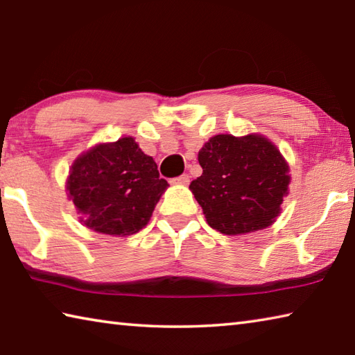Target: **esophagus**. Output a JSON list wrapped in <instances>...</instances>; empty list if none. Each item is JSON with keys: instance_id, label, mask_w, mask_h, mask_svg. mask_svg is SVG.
Masks as SVG:
<instances>
[{"instance_id": "obj_1", "label": "esophagus", "mask_w": 355, "mask_h": 355, "mask_svg": "<svg viewBox=\"0 0 355 355\" xmlns=\"http://www.w3.org/2000/svg\"><path fill=\"white\" fill-rule=\"evenodd\" d=\"M189 182H191V177L188 175V173H183V175H180V177L172 180V183H175V184H189Z\"/></svg>"}]
</instances>
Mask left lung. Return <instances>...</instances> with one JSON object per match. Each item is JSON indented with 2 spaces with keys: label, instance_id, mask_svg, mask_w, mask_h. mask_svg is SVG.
I'll use <instances>...</instances> for the list:
<instances>
[{
  "label": "left lung",
  "instance_id": "left-lung-1",
  "mask_svg": "<svg viewBox=\"0 0 355 355\" xmlns=\"http://www.w3.org/2000/svg\"><path fill=\"white\" fill-rule=\"evenodd\" d=\"M203 173L189 189L206 222L222 234L263 230L279 216L288 194V164L262 135H216L198 152Z\"/></svg>",
  "mask_w": 355,
  "mask_h": 355
}]
</instances>
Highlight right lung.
<instances>
[{
	"label": "right lung",
	"instance_id": "right-lung-1",
	"mask_svg": "<svg viewBox=\"0 0 355 355\" xmlns=\"http://www.w3.org/2000/svg\"><path fill=\"white\" fill-rule=\"evenodd\" d=\"M167 186L153 158L125 137L82 153L71 166L67 191L85 227L130 236L150 220Z\"/></svg>",
	"mask_w": 355,
	"mask_h": 355
}]
</instances>
